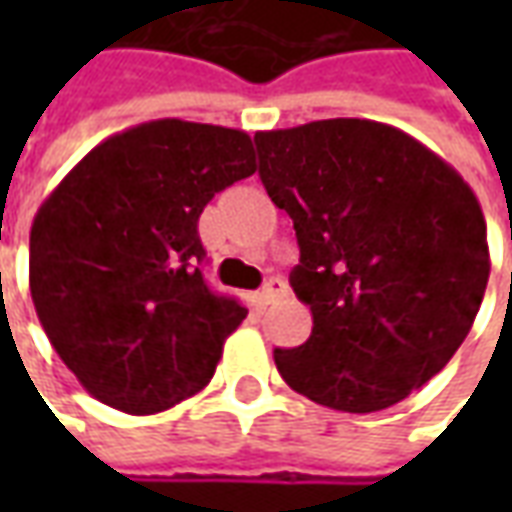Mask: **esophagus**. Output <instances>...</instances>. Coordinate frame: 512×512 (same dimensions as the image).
I'll list each match as a JSON object with an SVG mask.
<instances>
[{
  "mask_svg": "<svg viewBox=\"0 0 512 512\" xmlns=\"http://www.w3.org/2000/svg\"><path fill=\"white\" fill-rule=\"evenodd\" d=\"M285 293H288V285L279 277H271L266 285H263V290H260V299H263V304H274V301L282 299Z\"/></svg>",
  "mask_w": 512,
  "mask_h": 512,
  "instance_id": "obj_1",
  "label": "esophagus"
}]
</instances>
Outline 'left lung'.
<instances>
[{"mask_svg":"<svg viewBox=\"0 0 512 512\" xmlns=\"http://www.w3.org/2000/svg\"><path fill=\"white\" fill-rule=\"evenodd\" d=\"M260 180L293 219L290 285L312 334L277 348L290 389L334 411L400 403L447 365L491 274L469 183L400 128L334 117L257 131Z\"/></svg>","mask_w":512,"mask_h":512,"instance_id":"8db88e82","label":"left lung"}]
</instances>
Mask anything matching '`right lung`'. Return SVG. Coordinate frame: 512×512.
<instances>
[{
    "instance_id": "right-lung-1",
    "label": "right lung",
    "mask_w": 512,
    "mask_h": 512,
    "mask_svg": "<svg viewBox=\"0 0 512 512\" xmlns=\"http://www.w3.org/2000/svg\"><path fill=\"white\" fill-rule=\"evenodd\" d=\"M255 169L246 131L167 117L104 139L43 200L32 304L95 400L145 417L208 386L246 307L205 285L197 222Z\"/></svg>"
}]
</instances>
